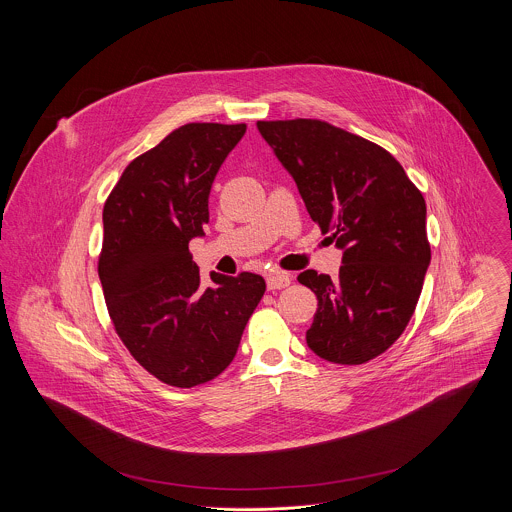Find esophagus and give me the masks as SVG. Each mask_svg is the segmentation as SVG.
<instances>
[{
    "instance_id": "esophagus-1",
    "label": "esophagus",
    "mask_w": 512,
    "mask_h": 512,
    "mask_svg": "<svg viewBox=\"0 0 512 512\" xmlns=\"http://www.w3.org/2000/svg\"><path fill=\"white\" fill-rule=\"evenodd\" d=\"M292 284V278L286 274V272H270L268 276H266V286H268V290H284V288H288Z\"/></svg>"
}]
</instances>
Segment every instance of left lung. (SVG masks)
<instances>
[{
  "label": "left lung",
  "mask_w": 512,
  "mask_h": 512,
  "mask_svg": "<svg viewBox=\"0 0 512 512\" xmlns=\"http://www.w3.org/2000/svg\"><path fill=\"white\" fill-rule=\"evenodd\" d=\"M309 217L343 248L339 278L305 270L317 295L309 349L335 365H365L390 349L416 311L432 250L426 201L384 147L323 120H260Z\"/></svg>",
  "instance_id": "1"
}]
</instances>
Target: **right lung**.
<instances>
[{
    "mask_svg": "<svg viewBox=\"0 0 512 512\" xmlns=\"http://www.w3.org/2000/svg\"><path fill=\"white\" fill-rule=\"evenodd\" d=\"M246 124L191 122L124 169L102 220L98 276L112 325L151 376L175 388L217 378L266 292L262 276L211 274L201 286L189 240L209 222V193Z\"/></svg>",
    "mask_w": 512,
    "mask_h": 512,
    "instance_id": "1",
    "label": "right lung"
}]
</instances>
